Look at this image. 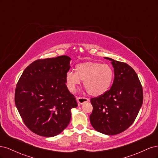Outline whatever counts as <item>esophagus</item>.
Segmentation results:
<instances>
[{"instance_id": "34e87169", "label": "esophagus", "mask_w": 158, "mask_h": 158, "mask_svg": "<svg viewBox=\"0 0 158 158\" xmlns=\"http://www.w3.org/2000/svg\"><path fill=\"white\" fill-rule=\"evenodd\" d=\"M89 99L87 98H84V97H78L77 98V102L79 105H82L85 102H89Z\"/></svg>"}]
</instances>
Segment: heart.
Wrapping results in <instances>:
<instances>
[{
  "label": "heart",
  "mask_w": 158,
  "mask_h": 158,
  "mask_svg": "<svg viewBox=\"0 0 158 158\" xmlns=\"http://www.w3.org/2000/svg\"><path fill=\"white\" fill-rule=\"evenodd\" d=\"M113 79V70L108 64L86 61L76 66V73L69 70L66 74V82L72 92L84 81L88 93L93 96H99L109 89Z\"/></svg>",
  "instance_id": "b5f03b06"
}]
</instances>
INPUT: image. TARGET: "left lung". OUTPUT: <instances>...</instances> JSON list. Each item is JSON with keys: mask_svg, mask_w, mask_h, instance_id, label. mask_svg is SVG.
<instances>
[{"mask_svg": "<svg viewBox=\"0 0 158 158\" xmlns=\"http://www.w3.org/2000/svg\"><path fill=\"white\" fill-rule=\"evenodd\" d=\"M111 60L114 80L111 88L90 99L93 111L89 119L97 131L107 135L121 133L135 121L143 103V89L138 76L128 64Z\"/></svg>", "mask_w": 158, "mask_h": 158, "instance_id": "obj_1", "label": "left lung"}]
</instances>
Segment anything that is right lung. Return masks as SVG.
Here are the masks:
<instances>
[{
	"instance_id": "1",
	"label": "right lung",
	"mask_w": 158,
	"mask_h": 158,
	"mask_svg": "<svg viewBox=\"0 0 158 158\" xmlns=\"http://www.w3.org/2000/svg\"><path fill=\"white\" fill-rule=\"evenodd\" d=\"M70 58L63 55L33 61L16 84L15 104L25 125L37 135L52 137L68 126L78 106L66 85Z\"/></svg>"
}]
</instances>
